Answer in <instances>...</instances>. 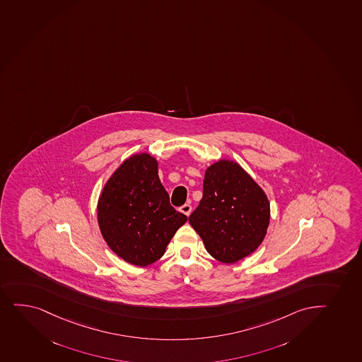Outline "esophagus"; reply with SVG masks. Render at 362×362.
I'll list each match as a JSON object with an SVG mask.
<instances>
[{
  "label": "esophagus",
  "mask_w": 362,
  "mask_h": 362,
  "mask_svg": "<svg viewBox=\"0 0 362 362\" xmlns=\"http://www.w3.org/2000/svg\"><path fill=\"white\" fill-rule=\"evenodd\" d=\"M191 211H192V207H191V204H183L182 207H180V211H182V213H184L185 216H190Z\"/></svg>",
  "instance_id": "1"
}]
</instances>
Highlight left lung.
Segmentation results:
<instances>
[{
  "label": "left lung",
  "mask_w": 362,
  "mask_h": 362,
  "mask_svg": "<svg viewBox=\"0 0 362 362\" xmlns=\"http://www.w3.org/2000/svg\"><path fill=\"white\" fill-rule=\"evenodd\" d=\"M189 223L214 259L235 264L264 240L269 223L267 196L238 163L221 160L208 167L204 196Z\"/></svg>",
  "instance_id": "left-lung-1"
}]
</instances>
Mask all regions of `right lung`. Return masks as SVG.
<instances>
[{
    "label": "right lung",
    "instance_id": "1",
    "mask_svg": "<svg viewBox=\"0 0 362 362\" xmlns=\"http://www.w3.org/2000/svg\"><path fill=\"white\" fill-rule=\"evenodd\" d=\"M98 216L110 248L141 267L165 254L187 220L170 204L158 179V163L149 154L134 155L114 172L98 199Z\"/></svg>",
    "mask_w": 362,
    "mask_h": 362
}]
</instances>
